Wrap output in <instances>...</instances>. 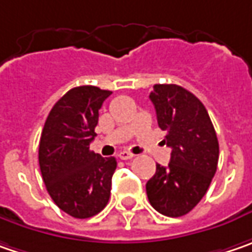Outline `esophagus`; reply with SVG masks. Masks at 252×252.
Instances as JSON below:
<instances>
[{
  "label": "esophagus",
  "mask_w": 252,
  "mask_h": 252,
  "mask_svg": "<svg viewBox=\"0 0 252 252\" xmlns=\"http://www.w3.org/2000/svg\"><path fill=\"white\" fill-rule=\"evenodd\" d=\"M118 158L123 159V160H128V159L134 158V155H132L131 152H126V151H123V152H120V154H118Z\"/></svg>",
  "instance_id": "34e87169"
}]
</instances>
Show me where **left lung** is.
I'll return each mask as SVG.
<instances>
[{"label": "left lung", "mask_w": 252, "mask_h": 252, "mask_svg": "<svg viewBox=\"0 0 252 252\" xmlns=\"http://www.w3.org/2000/svg\"><path fill=\"white\" fill-rule=\"evenodd\" d=\"M158 126L172 148L168 166L157 165L147 182L151 206L163 216L181 217L202 200L219 162V141L206 107L178 84H155L149 94Z\"/></svg>", "instance_id": "left-lung-1"}]
</instances>
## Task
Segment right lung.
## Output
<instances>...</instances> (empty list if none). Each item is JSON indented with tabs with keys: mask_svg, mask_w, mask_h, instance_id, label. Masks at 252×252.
Masks as SVG:
<instances>
[{
	"mask_svg": "<svg viewBox=\"0 0 252 252\" xmlns=\"http://www.w3.org/2000/svg\"><path fill=\"white\" fill-rule=\"evenodd\" d=\"M111 94L95 86L69 90L53 105L39 141V166L56 206L74 219H89L108 203L114 157L90 151L98 110Z\"/></svg>",
	"mask_w": 252,
	"mask_h": 252,
	"instance_id": "1",
	"label": "right lung"
}]
</instances>
